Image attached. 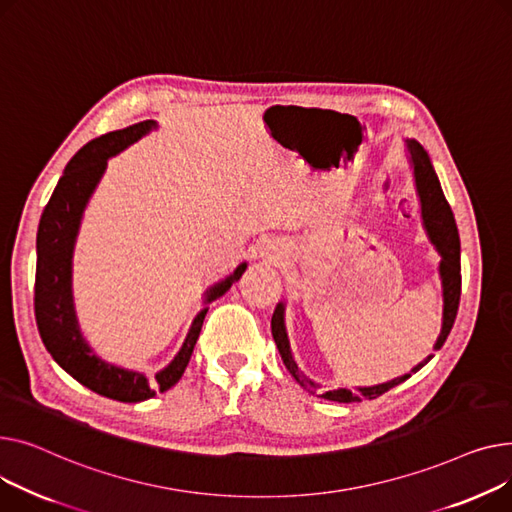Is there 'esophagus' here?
I'll return each instance as SVG.
<instances>
[{"mask_svg":"<svg viewBox=\"0 0 512 512\" xmlns=\"http://www.w3.org/2000/svg\"><path fill=\"white\" fill-rule=\"evenodd\" d=\"M258 258L264 262V264H270V266H279L285 262L287 258V248L285 244L277 242V239H268V242H264L258 250Z\"/></svg>","mask_w":512,"mask_h":512,"instance_id":"34e87169","label":"esophagus"}]
</instances>
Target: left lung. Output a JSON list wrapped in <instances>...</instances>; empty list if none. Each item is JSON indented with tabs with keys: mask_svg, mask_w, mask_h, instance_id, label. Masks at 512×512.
I'll return each mask as SVG.
<instances>
[{
	"mask_svg": "<svg viewBox=\"0 0 512 512\" xmlns=\"http://www.w3.org/2000/svg\"><path fill=\"white\" fill-rule=\"evenodd\" d=\"M405 150L407 157L413 169V179H415V190L419 196V204H422V223L428 233V239L432 246L436 248L440 262H438V275L442 283V326H440V335L434 343V351H438L450 328L455 324L457 310H459V299H461V242H459V231L457 223L453 217V210H450L438 175L432 167V161L424 146L417 140L407 138L405 140ZM270 328H273V339L277 343V349L281 353V359L289 374L295 378L299 386H304L310 395L322 397L326 401H335V403H359L362 399H376L384 395L386 390L395 388L397 384L405 382L415 374L417 370H422L434 355H428L424 362H419L415 368H411L409 374L397 376L388 382L374 384V386H357V388H335V390H324L318 382L310 380L302 370L297 368V362L293 357L291 345H289V335H287V326H285V302H279L273 314V320H270Z\"/></svg>",
	"mask_w": 512,
	"mask_h": 512,
	"instance_id": "left-lung-1",
	"label": "left lung"
}]
</instances>
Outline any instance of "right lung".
<instances>
[{"mask_svg": "<svg viewBox=\"0 0 512 512\" xmlns=\"http://www.w3.org/2000/svg\"><path fill=\"white\" fill-rule=\"evenodd\" d=\"M153 130H157V122L146 119V122L109 132L82 146L66 165L64 175L59 177L37 231L35 318L43 345L55 362L82 386L122 403L153 399L157 393H165L179 382L208 312V308H202L196 314L177 355L153 376L115 366L99 357L84 339L78 324L72 291V258L84 208L101 182L107 161ZM246 268L248 262H242L229 277L210 285L204 291L202 304L215 302L235 281L242 279Z\"/></svg>", "mask_w": 512, "mask_h": 512, "instance_id": "1", "label": "right lung"}]
</instances>
